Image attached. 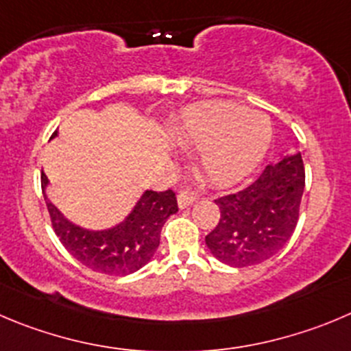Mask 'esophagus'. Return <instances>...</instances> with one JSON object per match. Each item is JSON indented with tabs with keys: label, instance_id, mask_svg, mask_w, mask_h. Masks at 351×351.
Masks as SVG:
<instances>
[{
	"label": "esophagus",
	"instance_id": "obj_1",
	"mask_svg": "<svg viewBox=\"0 0 351 351\" xmlns=\"http://www.w3.org/2000/svg\"><path fill=\"white\" fill-rule=\"evenodd\" d=\"M196 202V196L193 195V193H188V191H181L178 195V205L179 208H186V206L193 205V203Z\"/></svg>",
	"mask_w": 351,
	"mask_h": 351
}]
</instances>
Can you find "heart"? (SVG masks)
I'll return each instance as SVG.
<instances>
[{
    "label": "heart",
    "mask_w": 351,
    "mask_h": 351,
    "mask_svg": "<svg viewBox=\"0 0 351 351\" xmlns=\"http://www.w3.org/2000/svg\"><path fill=\"white\" fill-rule=\"evenodd\" d=\"M170 138L196 152L195 169L213 186H232L256 169L269 149V117L234 103L213 101L189 106L170 129Z\"/></svg>",
    "instance_id": "heart-1"
}]
</instances>
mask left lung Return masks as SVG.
Masks as SVG:
<instances>
[{
  "mask_svg": "<svg viewBox=\"0 0 351 351\" xmlns=\"http://www.w3.org/2000/svg\"><path fill=\"white\" fill-rule=\"evenodd\" d=\"M305 189L300 153L267 165L248 188L215 199L220 219L205 238L210 253L226 265L248 267L274 256L293 236Z\"/></svg>",
  "mask_w": 351,
  "mask_h": 351,
  "instance_id": "left-lung-1",
  "label": "left lung"
}]
</instances>
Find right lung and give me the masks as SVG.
Returning <instances> with one entry per match:
<instances>
[{"label":"right lung","instance_id":"1","mask_svg":"<svg viewBox=\"0 0 351 351\" xmlns=\"http://www.w3.org/2000/svg\"><path fill=\"white\" fill-rule=\"evenodd\" d=\"M55 136L56 132H53ZM48 182L43 173V191ZM45 199L53 229L66 252L82 265L110 276H128L145 267L158 248L163 223L179 210L172 189L145 191L122 222L110 229L93 231L65 219L46 195Z\"/></svg>","mask_w":351,"mask_h":351}]
</instances>
